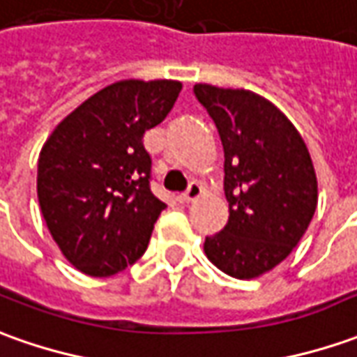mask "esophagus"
I'll return each mask as SVG.
<instances>
[{"label":"esophagus","mask_w":357,"mask_h":357,"mask_svg":"<svg viewBox=\"0 0 357 357\" xmlns=\"http://www.w3.org/2000/svg\"><path fill=\"white\" fill-rule=\"evenodd\" d=\"M199 195H201V188H199V183H189L188 191L179 195V201H181V203H191V201H195Z\"/></svg>","instance_id":"1"}]
</instances>
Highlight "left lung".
<instances>
[{"label":"left lung","mask_w":357,"mask_h":357,"mask_svg":"<svg viewBox=\"0 0 357 357\" xmlns=\"http://www.w3.org/2000/svg\"><path fill=\"white\" fill-rule=\"evenodd\" d=\"M225 150L229 222L205 238L220 271L252 280L273 270L303 238L317 209V176L299 130L271 101L248 89L195 84Z\"/></svg>","instance_id":"1"}]
</instances>
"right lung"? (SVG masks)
Instances as JSON below:
<instances>
[{"instance_id":"obj_1","label":"right lung","mask_w":357,"mask_h":357,"mask_svg":"<svg viewBox=\"0 0 357 357\" xmlns=\"http://www.w3.org/2000/svg\"><path fill=\"white\" fill-rule=\"evenodd\" d=\"M179 91L174 79L115 82L74 109L40 150L36 193L46 227L86 275L109 278L146 252L166 203L150 191L142 137Z\"/></svg>"}]
</instances>
